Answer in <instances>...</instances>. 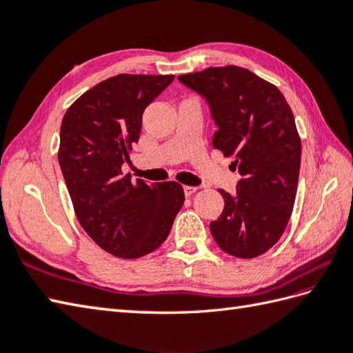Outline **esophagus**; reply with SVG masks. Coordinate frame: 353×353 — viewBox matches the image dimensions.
<instances>
[{"instance_id":"obj_1","label":"esophagus","mask_w":353,"mask_h":353,"mask_svg":"<svg viewBox=\"0 0 353 353\" xmlns=\"http://www.w3.org/2000/svg\"><path fill=\"white\" fill-rule=\"evenodd\" d=\"M196 191H197V186H183V192H185L186 197L192 196V194Z\"/></svg>"}]
</instances>
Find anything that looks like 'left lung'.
Wrapping results in <instances>:
<instances>
[{
  "label": "left lung",
  "mask_w": 353,
  "mask_h": 353,
  "mask_svg": "<svg viewBox=\"0 0 353 353\" xmlns=\"http://www.w3.org/2000/svg\"><path fill=\"white\" fill-rule=\"evenodd\" d=\"M179 81L203 97L216 125L212 145L234 156L236 194L219 190L224 209L211 221L223 252L250 259L279 241L294 206L302 145L294 115L274 85L241 66L183 74Z\"/></svg>",
  "instance_id": "1"
}]
</instances>
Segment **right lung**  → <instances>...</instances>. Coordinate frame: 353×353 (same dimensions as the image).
<instances>
[{
  "label": "right lung",
  "mask_w": 353,
  "mask_h": 353,
  "mask_svg": "<svg viewBox=\"0 0 353 353\" xmlns=\"http://www.w3.org/2000/svg\"><path fill=\"white\" fill-rule=\"evenodd\" d=\"M174 76L118 74L74 101L62 119L59 163L77 220L104 252L141 258L167 239L185 201L182 185L132 182L121 167L142 114Z\"/></svg>",
  "instance_id": "add662e5"
}]
</instances>
